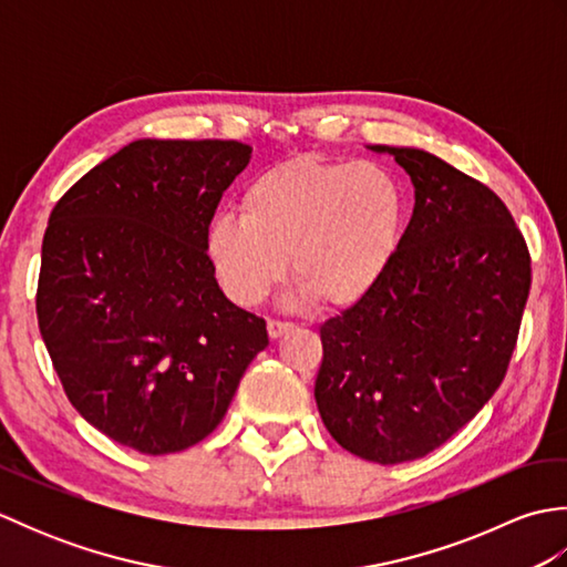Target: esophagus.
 Masks as SVG:
<instances>
[{
    "label": "esophagus",
    "mask_w": 567,
    "mask_h": 567,
    "mask_svg": "<svg viewBox=\"0 0 567 567\" xmlns=\"http://www.w3.org/2000/svg\"><path fill=\"white\" fill-rule=\"evenodd\" d=\"M287 331H292V323L290 321H277V319L268 321V336H270L272 341L280 339V336H285Z\"/></svg>",
    "instance_id": "1"
}]
</instances>
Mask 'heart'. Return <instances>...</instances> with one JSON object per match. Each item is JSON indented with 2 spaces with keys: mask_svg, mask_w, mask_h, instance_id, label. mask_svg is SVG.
<instances>
[{
  "mask_svg": "<svg viewBox=\"0 0 567 567\" xmlns=\"http://www.w3.org/2000/svg\"><path fill=\"white\" fill-rule=\"evenodd\" d=\"M402 221V187L382 165L292 158L252 179L240 216H216L207 256L236 305H258L290 258L295 299L348 309L388 272Z\"/></svg>",
  "mask_w": 567,
  "mask_h": 567,
  "instance_id": "heart-1",
  "label": "heart"
}]
</instances>
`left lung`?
<instances>
[{"instance_id": "1", "label": "left lung", "mask_w": 567, "mask_h": 567, "mask_svg": "<svg viewBox=\"0 0 567 567\" xmlns=\"http://www.w3.org/2000/svg\"><path fill=\"white\" fill-rule=\"evenodd\" d=\"M368 148L412 177L414 214L372 292L319 329L315 400L341 449L394 465L436 451L497 392L532 258L489 187L421 148Z\"/></svg>"}]
</instances>
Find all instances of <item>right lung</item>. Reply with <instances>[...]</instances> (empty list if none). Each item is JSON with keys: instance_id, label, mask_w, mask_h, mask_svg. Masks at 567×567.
Masks as SVG:
<instances>
[{"instance_id": "right-lung-1", "label": "right lung", "mask_w": 567, "mask_h": 567, "mask_svg": "<svg viewBox=\"0 0 567 567\" xmlns=\"http://www.w3.org/2000/svg\"><path fill=\"white\" fill-rule=\"evenodd\" d=\"M252 148L238 141L128 143L51 212L35 315L72 406L146 455L219 426L265 321L228 302L207 256L224 189Z\"/></svg>"}]
</instances>
